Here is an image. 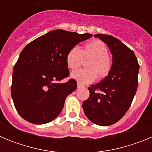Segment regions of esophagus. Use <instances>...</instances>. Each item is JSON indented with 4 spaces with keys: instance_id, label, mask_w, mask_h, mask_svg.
Masks as SVG:
<instances>
[{
    "instance_id": "34e87169",
    "label": "esophagus",
    "mask_w": 152,
    "mask_h": 152,
    "mask_svg": "<svg viewBox=\"0 0 152 152\" xmlns=\"http://www.w3.org/2000/svg\"><path fill=\"white\" fill-rule=\"evenodd\" d=\"M83 85L81 84H80V83H77V88H82Z\"/></svg>"
}]
</instances>
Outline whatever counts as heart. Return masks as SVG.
I'll return each instance as SVG.
<instances>
[{
	"mask_svg": "<svg viewBox=\"0 0 152 152\" xmlns=\"http://www.w3.org/2000/svg\"><path fill=\"white\" fill-rule=\"evenodd\" d=\"M108 53L107 45L99 39L86 43L82 50L77 46L72 47L66 56L67 65L70 69H77L84 59H90L87 64L88 69L72 72V78L82 84L94 82L98 75L100 79L105 78L110 73L113 66L112 58Z\"/></svg>",
	"mask_w": 152,
	"mask_h": 152,
	"instance_id": "obj_1",
	"label": "heart"
}]
</instances>
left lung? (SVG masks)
I'll list each match as a JSON object with an SVG mask.
<instances>
[{"mask_svg": "<svg viewBox=\"0 0 152 152\" xmlns=\"http://www.w3.org/2000/svg\"><path fill=\"white\" fill-rule=\"evenodd\" d=\"M113 55V66L107 77L88 88L90 96L83 102L86 116L94 124L110 126L128 111L138 88L139 64L133 51L112 36L96 34Z\"/></svg>", "mask_w": 152, "mask_h": 152, "instance_id": "left-lung-1", "label": "left lung"}]
</instances>
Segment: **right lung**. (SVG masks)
<instances>
[{
	"instance_id": "add662e5",
	"label": "right lung",
	"mask_w": 152,
	"mask_h": 152,
	"mask_svg": "<svg viewBox=\"0 0 152 152\" xmlns=\"http://www.w3.org/2000/svg\"><path fill=\"white\" fill-rule=\"evenodd\" d=\"M92 34L56 29L26 45L13 67L11 96L18 113L33 124H45L56 119L67 96L77 88L69 76L66 56L72 47Z\"/></svg>"
}]
</instances>
